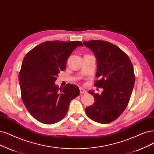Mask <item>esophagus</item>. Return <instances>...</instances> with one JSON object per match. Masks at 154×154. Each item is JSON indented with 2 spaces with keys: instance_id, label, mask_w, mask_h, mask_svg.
I'll use <instances>...</instances> for the list:
<instances>
[{
  "instance_id": "esophagus-1",
  "label": "esophagus",
  "mask_w": 154,
  "mask_h": 154,
  "mask_svg": "<svg viewBox=\"0 0 154 154\" xmlns=\"http://www.w3.org/2000/svg\"><path fill=\"white\" fill-rule=\"evenodd\" d=\"M80 93H81V94H86V93H87V91H86V90H84L83 88H80Z\"/></svg>"
}]
</instances>
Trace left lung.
Returning <instances> with one entry per match:
<instances>
[{
    "label": "left lung",
    "instance_id": "8db88e82",
    "mask_svg": "<svg viewBox=\"0 0 154 154\" xmlns=\"http://www.w3.org/2000/svg\"><path fill=\"white\" fill-rule=\"evenodd\" d=\"M83 44L91 49L97 60V72L100 77L94 86L103 88L101 94H93L94 103L86 107L87 116L93 121L106 124L115 121L126 109L135 82L134 68L129 56L110 42L92 40Z\"/></svg>",
    "mask_w": 154,
    "mask_h": 154
}]
</instances>
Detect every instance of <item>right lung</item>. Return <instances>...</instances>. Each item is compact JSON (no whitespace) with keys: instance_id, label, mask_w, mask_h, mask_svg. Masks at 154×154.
Returning a JSON list of instances; mask_svg holds the SVG:
<instances>
[{"instance_id":"add662e5","label":"right lung","mask_w":154,"mask_h":154,"mask_svg":"<svg viewBox=\"0 0 154 154\" xmlns=\"http://www.w3.org/2000/svg\"><path fill=\"white\" fill-rule=\"evenodd\" d=\"M83 46L80 41L44 42L30 50L23 60L19 73L21 99L31 116L45 124L62 120L70 101L80 94L75 85L61 88L54 82L73 51Z\"/></svg>"}]
</instances>
